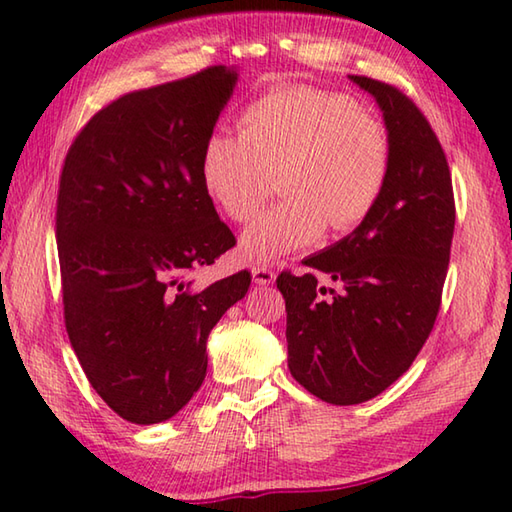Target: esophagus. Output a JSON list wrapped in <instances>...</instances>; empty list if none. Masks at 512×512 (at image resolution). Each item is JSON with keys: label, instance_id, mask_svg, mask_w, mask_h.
<instances>
[{"label": "esophagus", "instance_id": "obj_1", "mask_svg": "<svg viewBox=\"0 0 512 512\" xmlns=\"http://www.w3.org/2000/svg\"><path fill=\"white\" fill-rule=\"evenodd\" d=\"M253 281L259 286H268L275 281V270L268 268V266H255L253 268Z\"/></svg>", "mask_w": 512, "mask_h": 512}]
</instances>
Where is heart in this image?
<instances>
[{
    "label": "heart",
    "mask_w": 512,
    "mask_h": 512,
    "mask_svg": "<svg viewBox=\"0 0 512 512\" xmlns=\"http://www.w3.org/2000/svg\"><path fill=\"white\" fill-rule=\"evenodd\" d=\"M242 134L204 140L206 193L235 222H248L273 189L286 195L239 235L246 264H273L323 235L363 222L389 173V140L374 114L339 94L301 85L270 90L239 118Z\"/></svg>",
    "instance_id": "heart-1"
}]
</instances>
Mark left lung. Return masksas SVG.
<instances>
[{
  "label": "left lung",
  "mask_w": 512,
  "mask_h": 512,
  "mask_svg": "<svg viewBox=\"0 0 512 512\" xmlns=\"http://www.w3.org/2000/svg\"><path fill=\"white\" fill-rule=\"evenodd\" d=\"M376 99L389 173L376 206L350 235L281 273L288 369L330 405H358L396 383L429 339L440 310L455 226L447 156L400 90L350 76Z\"/></svg>",
  "instance_id": "1"
}]
</instances>
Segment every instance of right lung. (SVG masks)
<instances>
[{
  "mask_svg": "<svg viewBox=\"0 0 512 512\" xmlns=\"http://www.w3.org/2000/svg\"><path fill=\"white\" fill-rule=\"evenodd\" d=\"M237 70L129 92L81 129L65 156L57 248L65 330L110 409L134 424L165 422L206 376V341L244 299L242 270L193 288L235 237L206 193L200 160Z\"/></svg>",
  "mask_w": 512,
  "mask_h": 512,
  "instance_id": "obj_1",
  "label": "right lung"
}]
</instances>
